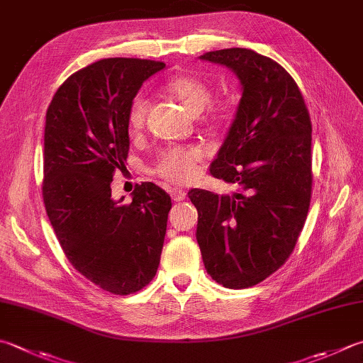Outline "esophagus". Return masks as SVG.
<instances>
[{"mask_svg": "<svg viewBox=\"0 0 363 363\" xmlns=\"http://www.w3.org/2000/svg\"><path fill=\"white\" fill-rule=\"evenodd\" d=\"M169 194H170V197H172L175 202L183 201L184 196H186V193H184V191L180 189V188H170L169 189Z\"/></svg>", "mask_w": 363, "mask_h": 363, "instance_id": "34e87169", "label": "esophagus"}]
</instances>
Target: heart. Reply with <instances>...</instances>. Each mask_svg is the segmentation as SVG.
<instances>
[{
    "label": "heart",
    "mask_w": 363,
    "mask_h": 363,
    "mask_svg": "<svg viewBox=\"0 0 363 363\" xmlns=\"http://www.w3.org/2000/svg\"><path fill=\"white\" fill-rule=\"evenodd\" d=\"M166 90L191 113L202 112L211 101L210 86L193 74H179L170 77L166 84ZM145 113L147 101L138 96L133 101L128 112L129 128L134 131L142 128L145 121ZM201 160L202 152L197 147L170 148L162 153L158 167H156V174L169 183H186L197 175Z\"/></svg>",
    "instance_id": "b5f03b06"
}]
</instances>
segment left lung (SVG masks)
Here are the masks:
<instances>
[{
  "instance_id": "1",
  "label": "left lung",
  "mask_w": 363,
  "mask_h": 363,
  "mask_svg": "<svg viewBox=\"0 0 363 363\" xmlns=\"http://www.w3.org/2000/svg\"><path fill=\"white\" fill-rule=\"evenodd\" d=\"M203 61L237 75L242 98L210 174L240 193L191 189L196 238L208 275L229 289L251 288L291 256L311 199V121L283 66L250 49L207 52Z\"/></svg>"
}]
</instances>
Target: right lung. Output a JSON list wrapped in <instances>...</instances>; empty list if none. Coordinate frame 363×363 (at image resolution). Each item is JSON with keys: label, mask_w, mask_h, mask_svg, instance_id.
Segmentation results:
<instances>
[{"label": "right lung", "mask_w": 363, "mask_h": 363, "mask_svg": "<svg viewBox=\"0 0 363 363\" xmlns=\"http://www.w3.org/2000/svg\"><path fill=\"white\" fill-rule=\"evenodd\" d=\"M161 61L106 58L74 72L47 108L43 196L66 257L117 296L152 281L172 207L166 191L142 183L133 201L112 197L115 169L129 152L128 112Z\"/></svg>", "instance_id": "obj_1"}]
</instances>
